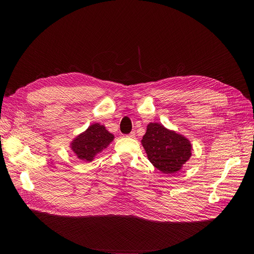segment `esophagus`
Instances as JSON below:
<instances>
[{"label": "esophagus", "instance_id": "1", "mask_svg": "<svg viewBox=\"0 0 254 254\" xmlns=\"http://www.w3.org/2000/svg\"><path fill=\"white\" fill-rule=\"evenodd\" d=\"M127 137H128V138H135V131L129 132V134L127 135Z\"/></svg>", "mask_w": 254, "mask_h": 254}]
</instances>
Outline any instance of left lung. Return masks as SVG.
<instances>
[{
    "mask_svg": "<svg viewBox=\"0 0 254 254\" xmlns=\"http://www.w3.org/2000/svg\"><path fill=\"white\" fill-rule=\"evenodd\" d=\"M149 162L165 174L179 172L191 156L190 141L163 125L150 123L141 140Z\"/></svg>",
    "mask_w": 254,
    "mask_h": 254,
    "instance_id": "8db88e82",
    "label": "left lung"
}]
</instances>
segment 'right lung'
Segmentation results:
<instances>
[{
  "label": "right lung",
  "mask_w": 254,
  "mask_h": 254,
  "mask_svg": "<svg viewBox=\"0 0 254 254\" xmlns=\"http://www.w3.org/2000/svg\"><path fill=\"white\" fill-rule=\"evenodd\" d=\"M114 135L98 123L89 126L83 132L76 136L70 143V148L83 162H92L93 158L113 141Z\"/></svg>",
  "instance_id": "add662e5"
}]
</instances>
